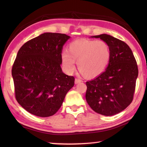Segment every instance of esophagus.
Masks as SVG:
<instances>
[{
    "label": "esophagus",
    "instance_id": "34e87169",
    "mask_svg": "<svg viewBox=\"0 0 147 147\" xmlns=\"http://www.w3.org/2000/svg\"><path fill=\"white\" fill-rule=\"evenodd\" d=\"M80 82H82L81 80L78 79V78H76L75 80H74V83H75V84H78V83Z\"/></svg>",
    "mask_w": 147,
    "mask_h": 147
}]
</instances>
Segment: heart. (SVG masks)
I'll list each match as a JSON object with an SVG mask.
<instances>
[{
    "label": "heart",
    "mask_w": 147,
    "mask_h": 147,
    "mask_svg": "<svg viewBox=\"0 0 147 147\" xmlns=\"http://www.w3.org/2000/svg\"><path fill=\"white\" fill-rule=\"evenodd\" d=\"M110 58V48L105 41L84 39L69 45L67 51L61 54V62L66 73L71 74L75 69L76 61L79 71L91 78L105 71Z\"/></svg>",
    "instance_id": "b5f03b06"
}]
</instances>
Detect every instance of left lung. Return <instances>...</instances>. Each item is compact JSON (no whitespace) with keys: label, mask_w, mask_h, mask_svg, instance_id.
I'll return each mask as SVG.
<instances>
[{"label":"left lung","mask_w":147,"mask_h":147,"mask_svg":"<svg viewBox=\"0 0 147 147\" xmlns=\"http://www.w3.org/2000/svg\"><path fill=\"white\" fill-rule=\"evenodd\" d=\"M92 38H100L108 44L111 58L106 71L86 82V101L95 112L114 115L132 102L138 76L137 62L124 41L105 34Z\"/></svg>","instance_id":"1"}]
</instances>
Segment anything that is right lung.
Wrapping results in <instances>:
<instances>
[{"label":"right lung","instance_id":"obj_1","mask_svg":"<svg viewBox=\"0 0 147 147\" xmlns=\"http://www.w3.org/2000/svg\"><path fill=\"white\" fill-rule=\"evenodd\" d=\"M71 37L47 32L24 43L12 67L16 98L34 115L47 117L60 108L74 78L62 72L63 46Z\"/></svg>","mask_w":147,"mask_h":147}]
</instances>
